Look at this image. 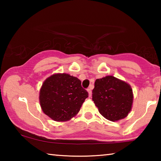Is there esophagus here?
Wrapping results in <instances>:
<instances>
[{"label": "esophagus", "instance_id": "esophagus-1", "mask_svg": "<svg viewBox=\"0 0 161 161\" xmlns=\"http://www.w3.org/2000/svg\"><path fill=\"white\" fill-rule=\"evenodd\" d=\"M87 92H88L89 97H90L92 96V89H91V88H88V89H87Z\"/></svg>", "mask_w": 161, "mask_h": 161}]
</instances>
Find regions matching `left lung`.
I'll use <instances>...</instances> for the list:
<instances>
[{"mask_svg": "<svg viewBox=\"0 0 161 161\" xmlns=\"http://www.w3.org/2000/svg\"><path fill=\"white\" fill-rule=\"evenodd\" d=\"M92 100L105 119L118 121L126 118L131 110L133 90L126 81L106 76L95 81Z\"/></svg>", "mask_w": 161, "mask_h": 161, "instance_id": "left-lung-1", "label": "left lung"}]
</instances>
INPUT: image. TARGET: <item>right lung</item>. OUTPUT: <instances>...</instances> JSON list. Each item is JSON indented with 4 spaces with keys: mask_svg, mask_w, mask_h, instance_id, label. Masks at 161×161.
<instances>
[{
    "mask_svg": "<svg viewBox=\"0 0 161 161\" xmlns=\"http://www.w3.org/2000/svg\"><path fill=\"white\" fill-rule=\"evenodd\" d=\"M88 92L78 78L67 73H55L44 81L39 101L45 114L55 121H69L80 111Z\"/></svg>",
    "mask_w": 161,
    "mask_h": 161,
    "instance_id": "1",
    "label": "right lung"
}]
</instances>
